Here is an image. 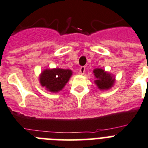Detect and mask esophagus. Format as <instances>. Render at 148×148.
I'll return each instance as SVG.
<instances>
[{
	"mask_svg": "<svg viewBox=\"0 0 148 148\" xmlns=\"http://www.w3.org/2000/svg\"><path fill=\"white\" fill-rule=\"evenodd\" d=\"M85 71H86V68H85L84 66H83L81 68H80V74H84L85 73Z\"/></svg>",
	"mask_w": 148,
	"mask_h": 148,
	"instance_id": "1",
	"label": "esophagus"
}]
</instances>
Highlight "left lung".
Here are the masks:
<instances>
[{
	"label": "left lung",
	"instance_id": "1",
	"mask_svg": "<svg viewBox=\"0 0 148 148\" xmlns=\"http://www.w3.org/2000/svg\"><path fill=\"white\" fill-rule=\"evenodd\" d=\"M93 73L97 78L95 83L100 90H106L113 85L114 78L110 76V74L104 71V70H102L100 68L95 69Z\"/></svg>",
	"mask_w": 148,
	"mask_h": 148
}]
</instances>
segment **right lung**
<instances>
[{
	"instance_id": "add662e5",
	"label": "right lung",
	"mask_w": 148,
	"mask_h": 148,
	"mask_svg": "<svg viewBox=\"0 0 148 148\" xmlns=\"http://www.w3.org/2000/svg\"><path fill=\"white\" fill-rule=\"evenodd\" d=\"M71 74V71L68 69L55 68L45 70L41 74L40 84L49 91L56 93L64 86Z\"/></svg>"
}]
</instances>
